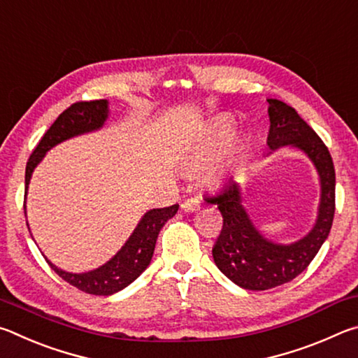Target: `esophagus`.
Returning a JSON list of instances; mask_svg holds the SVG:
<instances>
[{"label":"esophagus","mask_w":358,"mask_h":358,"mask_svg":"<svg viewBox=\"0 0 358 358\" xmlns=\"http://www.w3.org/2000/svg\"><path fill=\"white\" fill-rule=\"evenodd\" d=\"M199 208H201V202H199L196 197L186 199V201L181 203V210L183 211H196Z\"/></svg>","instance_id":"34e87169"}]
</instances>
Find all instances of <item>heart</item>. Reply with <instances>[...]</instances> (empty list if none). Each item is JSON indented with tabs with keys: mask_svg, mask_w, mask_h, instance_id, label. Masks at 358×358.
I'll list each match as a JSON object with an SVG mask.
<instances>
[{
	"mask_svg": "<svg viewBox=\"0 0 358 358\" xmlns=\"http://www.w3.org/2000/svg\"><path fill=\"white\" fill-rule=\"evenodd\" d=\"M230 136H232V124H230V121H216L213 128L208 132V136L205 137L201 145H197V148L192 151V155L189 157V167L196 169L203 166L205 162H208L211 157L227 143ZM217 180H220V173L217 172H213L208 177L210 183H216Z\"/></svg>",
	"mask_w": 358,
	"mask_h": 358,
	"instance_id": "heart-1",
	"label": "heart"
}]
</instances>
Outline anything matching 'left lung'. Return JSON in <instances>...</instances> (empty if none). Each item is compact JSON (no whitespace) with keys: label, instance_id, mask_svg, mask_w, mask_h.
<instances>
[{"label":"left lung","instance_id":"8db88e82","mask_svg":"<svg viewBox=\"0 0 358 358\" xmlns=\"http://www.w3.org/2000/svg\"><path fill=\"white\" fill-rule=\"evenodd\" d=\"M268 147L276 150L292 145L305 151L319 172L322 196L316 226L305 238L289 246L271 243L257 232L241 205L240 186L235 181L205 196L222 215V229L213 248L215 264L230 281L250 290L281 286L306 270L329 237L335 216V167L327 145L292 107L278 99H268Z\"/></svg>","mask_w":358,"mask_h":358}]
</instances>
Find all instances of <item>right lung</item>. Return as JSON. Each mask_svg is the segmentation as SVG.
Returning a JSON list of instances; mask_svg holds the SVG:
<instances>
[{"mask_svg":"<svg viewBox=\"0 0 358 358\" xmlns=\"http://www.w3.org/2000/svg\"><path fill=\"white\" fill-rule=\"evenodd\" d=\"M107 118V101H78L59 115L50 128L36 145L31 156L27 162L25 171V197L29 178L34 167L44 157L45 151L55 147L57 143L66 141V138L74 137L83 132L93 131L101 128ZM178 211V203L166 208L150 210L147 215L138 222L134 234L131 235L126 245L117 252V256L108 260L106 265L99 266L88 273H68L57 268L52 262L47 264L52 266L55 273L63 278L71 286L77 287L85 294L93 295H112L141 276L142 271L150 265V260L153 257L156 238L159 235L162 226L171 220Z\"/></svg>","mask_w":358,"mask_h":358,"instance_id":"add662e5","label":"right lung"}]
</instances>
